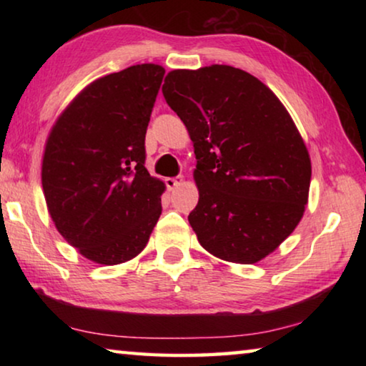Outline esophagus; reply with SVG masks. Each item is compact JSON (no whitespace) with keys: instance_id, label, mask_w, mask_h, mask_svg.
I'll return each instance as SVG.
<instances>
[{"instance_id":"obj_1","label":"esophagus","mask_w":366,"mask_h":366,"mask_svg":"<svg viewBox=\"0 0 366 366\" xmlns=\"http://www.w3.org/2000/svg\"><path fill=\"white\" fill-rule=\"evenodd\" d=\"M184 177L182 176H177V177H166L164 182H166V187H168L169 190H174L176 187H179V185L182 184Z\"/></svg>"}]
</instances>
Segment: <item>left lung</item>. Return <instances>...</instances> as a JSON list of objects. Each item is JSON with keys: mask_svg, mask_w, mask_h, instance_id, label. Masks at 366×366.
I'll return each instance as SVG.
<instances>
[{"mask_svg": "<svg viewBox=\"0 0 366 366\" xmlns=\"http://www.w3.org/2000/svg\"><path fill=\"white\" fill-rule=\"evenodd\" d=\"M163 95L194 142L198 242L226 262H259L308 202L312 163L292 117L263 82L224 64L171 71Z\"/></svg>", "mask_w": 366, "mask_h": 366, "instance_id": "left-lung-1", "label": "left lung"}]
</instances>
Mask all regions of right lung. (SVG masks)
<instances>
[{
    "mask_svg": "<svg viewBox=\"0 0 366 366\" xmlns=\"http://www.w3.org/2000/svg\"><path fill=\"white\" fill-rule=\"evenodd\" d=\"M164 69L137 64L86 85L46 140L41 185L59 234L85 258L119 264L145 249L164 184L145 168V134Z\"/></svg>",
    "mask_w": 366,
    "mask_h": 366,
    "instance_id": "1",
    "label": "right lung"
}]
</instances>
